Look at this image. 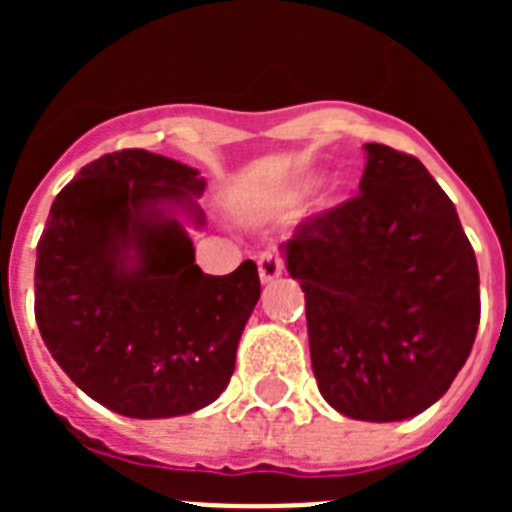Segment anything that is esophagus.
<instances>
[{
  "label": "esophagus",
  "mask_w": 512,
  "mask_h": 512,
  "mask_svg": "<svg viewBox=\"0 0 512 512\" xmlns=\"http://www.w3.org/2000/svg\"><path fill=\"white\" fill-rule=\"evenodd\" d=\"M284 271V259L279 253L274 251H266L259 256V277L261 282H274V279L282 277Z\"/></svg>",
  "instance_id": "esophagus-1"
}]
</instances>
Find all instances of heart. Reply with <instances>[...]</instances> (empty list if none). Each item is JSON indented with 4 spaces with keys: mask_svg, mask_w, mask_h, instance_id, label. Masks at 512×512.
I'll use <instances>...</instances> for the list:
<instances>
[{
    "mask_svg": "<svg viewBox=\"0 0 512 512\" xmlns=\"http://www.w3.org/2000/svg\"><path fill=\"white\" fill-rule=\"evenodd\" d=\"M312 184L307 182V184H302V192H307V189H310ZM343 200V187L338 182H333V184H328V189H325V194H323V202L325 205H338V202Z\"/></svg>",
    "mask_w": 512,
    "mask_h": 512,
    "instance_id": "1",
    "label": "heart"
}]
</instances>
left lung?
Instances as JSON below:
<instances>
[{
	"label": "left lung",
	"mask_w": 512,
	"mask_h": 512,
	"mask_svg": "<svg viewBox=\"0 0 512 512\" xmlns=\"http://www.w3.org/2000/svg\"><path fill=\"white\" fill-rule=\"evenodd\" d=\"M359 194L282 246L305 292L312 372L330 408L392 423L431 408L472 351L479 271L454 202L415 156L366 143Z\"/></svg>",
	"instance_id": "8db88e82"
}]
</instances>
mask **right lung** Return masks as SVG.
Here are the masks:
<instances>
[{"mask_svg":"<svg viewBox=\"0 0 512 512\" xmlns=\"http://www.w3.org/2000/svg\"><path fill=\"white\" fill-rule=\"evenodd\" d=\"M200 171L143 148L87 164L58 192L35 261L40 336L79 390L128 418H174L228 387L259 302L253 261L210 277L179 220L205 225Z\"/></svg>","mask_w":512,"mask_h":512,"instance_id":"1","label":"right lung"}]
</instances>
